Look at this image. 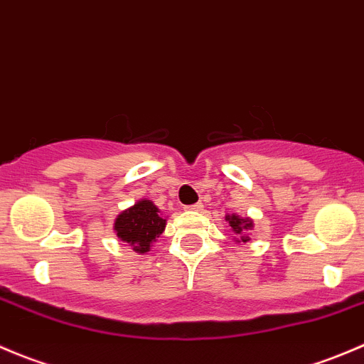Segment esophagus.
<instances>
[{
	"label": "esophagus",
	"instance_id": "1",
	"mask_svg": "<svg viewBox=\"0 0 364 364\" xmlns=\"http://www.w3.org/2000/svg\"><path fill=\"white\" fill-rule=\"evenodd\" d=\"M203 203H196V204H190V205H186V209H188V211H203Z\"/></svg>",
	"mask_w": 364,
	"mask_h": 364
}]
</instances>
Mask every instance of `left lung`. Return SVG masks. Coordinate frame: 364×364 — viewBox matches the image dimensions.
Segmentation results:
<instances>
[{"mask_svg": "<svg viewBox=\"0 0 364 364\" xmlns=\"http://www.w3.org/2000/svg\"><path fill=\"white\" fill-rule=\"evenodd\" d=\"M225 220L229 222L232 232L237 234V236H241V240H236L237 243H247V241H250V237L245 236V232L250 230L253 227V222L250 218H241L240 215H227Z\"/></svg>", "mask_w": 364, "mask_h": 364, "instance_id": "obj_1", "label": "left lung"}]
</instances>
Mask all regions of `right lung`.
<instances>
[{
    "label": "right lung",
    "instance_id": "1",
    "mask_svg": "<svg viewBox=\"0 0 364 364\" xmlns=\"http://www.w3.org/2000/svg\"><path fill=\"white\" fill-rule=\"evenodd\" d=\"M165 223L167 220L161 218L160 209L151 200L142 199L117 215L114 220V232L123 243H128L132 250L144 255L165 230Z\"/></svg>",
    "mask_w": 364,
    "mask_h": 364
}]
</instances>
